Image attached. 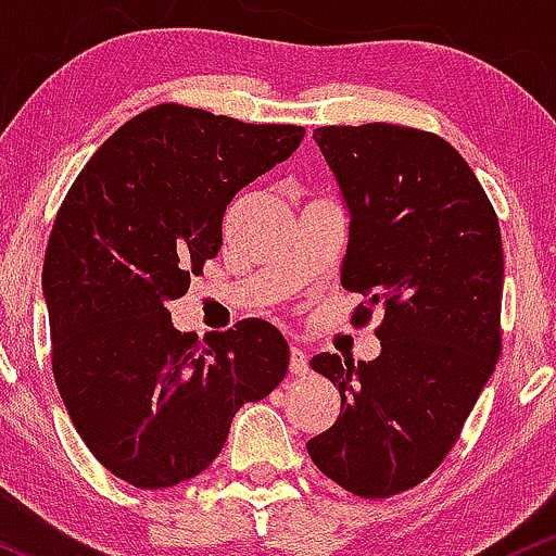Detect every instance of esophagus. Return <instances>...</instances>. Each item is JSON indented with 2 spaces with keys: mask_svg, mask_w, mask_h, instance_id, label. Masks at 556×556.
<instances>
[{
  "mask_svg": "<svg viewBox=\"0 0 556 556\" xmlns=\"http://www.w3.org/2000/svg\"><path fill=\"white\" fill-rule=\"evenodd\" d=\"M291 376L304 378L309 376V365H307V352L302 346H291V362H289Z\"/></svg>",
  "mask_w": 556,
  "mask_h": 556,
  "instance_id": "esophagus-1",
  "label": "esophagus"
}]
</instances>
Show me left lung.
Instances as JSON below:
<instances>
[{
  "instance_id": "left-lung-1",
  "label": "left lung",
  "mask_w": 556,
  "mask_h": 556,
  "mask_svg": "<svg viewBox=\"0 0 556 556\" xmlns=\"http://www.w3.org/2000/svg\"><path fill=\"white\" fill-rule=\"evenodd\" d=\"M312 139L349 210L341 286L383 309L380 354H315L341 415L307 441L354 496L402 494L435 470L502 354L504 254L496 212L463 154L428 130L323 126Z\"/></svg>"
}]
</instances>
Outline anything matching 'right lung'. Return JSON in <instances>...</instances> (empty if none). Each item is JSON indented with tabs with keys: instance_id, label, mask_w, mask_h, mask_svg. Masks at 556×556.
Here are the masks:
<instances>
[{
	"instance_id": "obj_1",
	"label": "right lung",
	"mask_w": 556,
	"mask_h": 556,
	"mask_svg": "<svg viewBox=\"0 0 556 556\" xmlns=\"http://www.w3.org/2000/svg\"><path fill=\"white\" fill-rule=\"evenodd\" d=\"M302 139V126L157 104L97 149L54 217L41 273L54 380L89 452L136 489L207 470L236 413L289 370L270 323L199 341L167 302L217 257L230 199Z\"/></svg>"
}]
</instances>
